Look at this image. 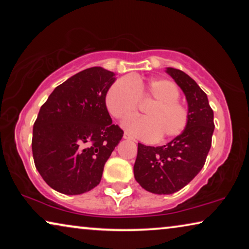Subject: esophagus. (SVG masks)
I'll return each instance as SVG.
<instances>
[{
    "instance_id": "obj_1",
    "label": "esophagus",
    "mask_w": 249,
    "mask_h": 249,
    "mask_svg": "<svg viewBox=\"0 0 249 249\" xmlns=\"http://www.w3.org/2000/svg\"><path fill=\"white\" fill-rule=\"evenodd\" d=\"M124 139H129V141H135V138L132 137V136L129 135L128 132H124Z\"/></svg>"
}]
</instances>
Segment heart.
Returning a JSON list of instances; mask_svg holds the SVG:
<instances>
[{"mask_svg":"<svg viewBox=\"0 0 249 249\" xmlns=\"http://www.w3.org/2000/svg\"><path fill=\"white\" fill-rule=\"evenodd\" d=\"M180 90L173 81L164 78L144 80L139 77L120 78L105 95V104L114 118L122 120L135 114L139 100H152L145 107V117H134L122 125L129 134L144 141H161L179 136L189 120V112L178 101Z\"/></svg>","mask_w":249,"mask_h":249,"instance_id":"b5f03b06","label":"heart"}]
</instances>
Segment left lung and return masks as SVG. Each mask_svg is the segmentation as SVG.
Here are the masks:
<instances>
[{"label": "left lung", "mask_w": 249, "mask_h": 249, "mask_svg": "<svg viewBox=\"0 0 249 249\" xmlns=\"http://www.w3.org/2000/svg\"><path fill=\"white\" fill-rule=\"evenodd\" d=\"M188 103L189 120L181 134L163 146L138 142L135 179L149 193L170 195L192 181L205 164L214 131L213 110L195 80L181 70L166 68Z\"/></svg>", "instance_id": "1"}]
</instances>
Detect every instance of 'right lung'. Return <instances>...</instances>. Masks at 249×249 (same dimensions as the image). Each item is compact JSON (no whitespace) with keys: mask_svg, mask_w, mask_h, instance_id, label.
<instances>
[{"mask_svg":"<svg viewBox=\"0 0 249 249\" xmlns=\"http://www.w3.org/2000/svg\"><path fill=\"white\" fill-rule=\"evenodd\" d=\"M115 73L101 67L70 77L42 105L33 128V156L47 185L80 195L100 183L124 131L112 124L105 95Z\"/></svg>","mask_w":249,"mask_h":249,"instance_id":"right-lung-1","label":"right lung"}]
</instances>
